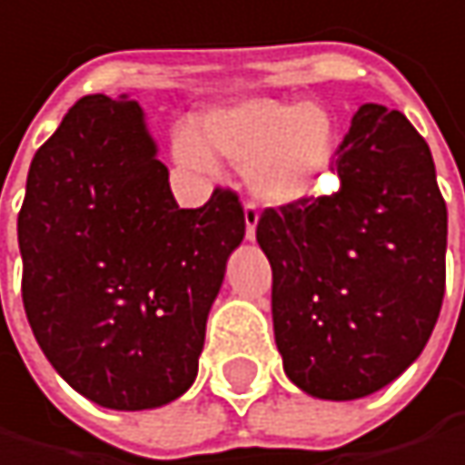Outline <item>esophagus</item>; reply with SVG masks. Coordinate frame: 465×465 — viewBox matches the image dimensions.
Segmentation results:
<instances>
[{"instance_id":"1","label":"esophagus","mask_w":465,"mask_h":465,"mask_svg":"<svg viewBox=\"0 0 465 465\" xmlns=\"http://www.w3.org/2000/svg\"><path fill=\"white\" fill-rule=\"evenodd\" d=\"M243 219H246V238L254 241V232H257V222H260V208L249 200L243 205Z\"/></svg>"}]
</instances>
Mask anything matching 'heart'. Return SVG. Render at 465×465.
<instances>
[{
	"instance_id": "heart-1",
	"label": "heart",
	"mask_w": 465,
	"mask_h": 465,
	"mask_svg": "<svg viewBox=\"0 0 465 465\" xmlns=\"http://www.w3.org/2000/svg\"><path fill=\"white\" fill-rule=\"evenodd\" d=\"M203 142L246 169L252 189L271 203H296L318 194V178L337 155V131L318 106L252 98L211 112L200 125ZM178 158L208 169L211 155L194 136L178 139Z\"/></svg>"
}]
</instances>
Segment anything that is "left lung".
<instances>
[{
    "label": "left lung",
    "instance_id": "left-lung-1",
    "mask_svg": "<svg viewBox=\"0 0 465 465\" xmlns=\"http://www.w3.org/2000/svg\"><path fill=\"white\" fill-rule=\"evenodd\" d=\"M340 189L265 208L273 337L287 378L323 400L391 383L428 345L447 284V203L428 142L364 104L337 147Z\"/></svg>",
    "mask_w": 465,
    "mask_h": 465
}]
</instances>
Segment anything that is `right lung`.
Returning <instances> with one entry per match:
<instances>
[{"label":"right lung","mask_w":465,"mask_h":465,"mask_svg":"<svg viewBox=\"0 0 465 465\" xmlns=\"http://www.w3.org/2000/svg\"><path fill=\"white\" fill-rule=\"evenodd\" d=\"M243 232L232 189L203 208L175 203L136 101H76L35 153L18 211L21 299L40 351L106 409L181 397Z\"/></svg>","instance_id":"right-lung-1"}]
</instances>
